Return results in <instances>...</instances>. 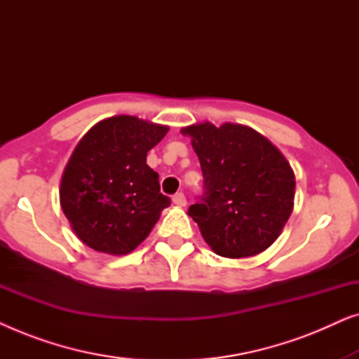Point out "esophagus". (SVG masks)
Instances as JSON below:
<instances>
[{"instance_id": "34e87169", "label": "esophagus", "mask_w": 359, "mask_h": 359, "mask_svg": "<svg viewBox=\"0 0 359 359\" xmlns=\"http://www.w3.org/2000/svg\"><path fill=\"white\" fill-rule=\"evenodd\" d=\"M173 203L176 205H180V208H183V205H186V196L183 193H176L173 196Z\"/></svg>"}]
</instances>
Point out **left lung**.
Instances as JSON below:
<instances>
[{
	"instance_id": "obj_1",
	"label": "left lung",
	"mask_w": 359,
	"mask_h": 359,
	"mask_svg": "<svg viewBox=\"0 0 359 359\" xmlns=\"http://www.w3.org/2000/svg\"><path fill=\"white\" fill-rule=\"evenodd\" d=\"M204 178L188 214L210 248L225 258L262 253L279 237L294 205L296 180L281 151L247 126L184 127Z\"/></svg>"
}]
</instances>
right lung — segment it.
Wrapping results in <instances>:
<instances>
[{
	"mask_svg": "<svg viewBox=\"0 0 359 359\" xmlns=\"http://www.w3.org/2000/svg\"><path fill=\"white\" fill-rule=\"evenodd\" d=\"M166 126L114 116L88 130L70 156L60 184L62 210L78 238L96 252L127 255L154 229L168 196L147 151Z\"/></svg>",
	"mask_w": 359,
	"mask_h": 359,
	"instance_id": "add662e5",
	"label": "right lung"
}]
</instances>
